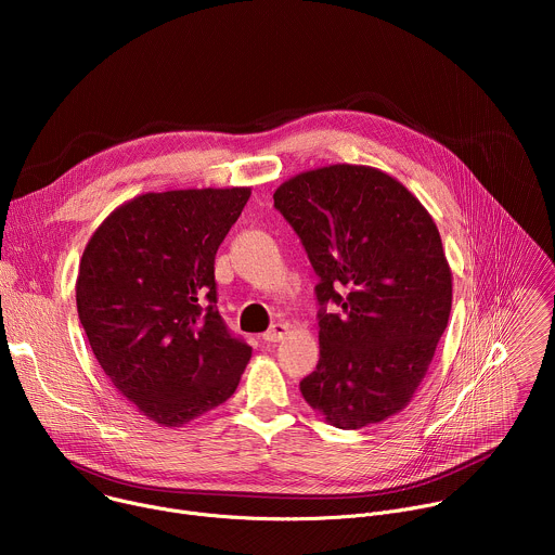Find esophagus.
Here are the masks:
<instances>
[{"instance_id":"34e87169","label":"esophagus","mask_w":555,"mask_h":555,"mask_svg":"<svg viewBox=\"0 0 555 555\" xmlns=\"http://www.w3.org/2000/svg\"><path fill=\"white\" fill-rule=\"evenodd\" d=\"M287 334H289V325H285V323H274V325L263 334V340H266V343H281Z\"/></svg>"}]
</instances>
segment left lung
<instances>
[{"instance_id":"1","label":"left lung","mask_w":555,"mask_h":555,"mask_svg":"<svg viewBox=\"0 0 555 555\" xmlns=\"http://www.w3.org/2000/svg\"><path fill=\"white\" fill-rule=\"evenodd\" d=\"M274 206L300 236L319 298L321 358L300 382L330 424L358 430L406 409L452 307V272L430 212L373 167L298 173ZM336 301L344 311L332 314Z\"/></svg>"}]
</instances>
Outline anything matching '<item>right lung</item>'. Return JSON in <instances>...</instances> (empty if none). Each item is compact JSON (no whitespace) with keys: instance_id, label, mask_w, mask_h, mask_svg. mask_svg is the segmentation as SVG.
I'll return each instance as SVG.
<instances>
[{"instance_id":"obj_1","label":"right lung","mask_w":555,"mask_h":555,"mask_svg":"<svg viewBox=\"0 0 555 555\" xmlns=\"http://www.w3.org/2000/svg\"><path fill=\"white\" fill-rule=\"evenodd\" d=\"M248 197V186L144 193L86 246L78 319L112 384L160 426L223 404L253 356L215 305V255Z\"/></svg>"}]
</instances>
